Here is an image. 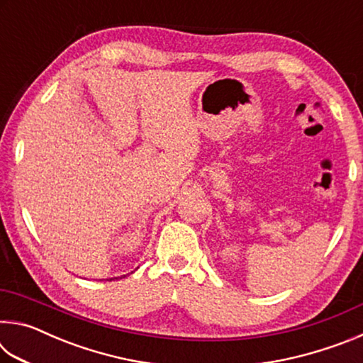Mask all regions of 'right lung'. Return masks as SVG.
<instances>
[{"mask_svg": "<svg viewBox=\"0 0 363 363\" xmlns=\"http://www.w3.org/2000/svg\"><path fill=\"white\" fill-rule=\"evenodd\" d=\"M123 277H125V275H123ZM110 280H113V279H110Z\"/></svg>", "mask_w": 363, "mask_h": 363, "instance_id": "right-lung-1", "label": "right lung"}]
</instances>
